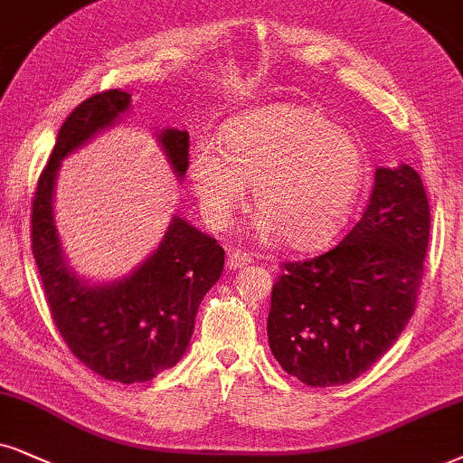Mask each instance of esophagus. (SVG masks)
Returning a JSON list of instances; mask_svg holds the SVG:
<instances>
[{"label":"esophagus","instance_id":"1","mask_svg":"<svg viewBox=\"0 0 463 463\" xmlns=\"http://www.w3.org/2000/svg\"><path fill=\"white\" fill-rule=\"evenodd\" d=\"M250 262H251V256L245 254V251H241V250L228 251V256H226V267L231 269V271H237V269L248 267Z\"/></svg>","mask_w":463,"mask_h":463}]
</instances>
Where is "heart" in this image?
Here are the masks:
<instances>
[{
  "mask_svg": "<svg viewBox=\"0 0 463 463\" xmlns=\"http://www.w3.org/2000/svg\"><path fill=\"white\" fill-rule=\"evenodd\" d=\"M365 151L353 134L301 104H273L239 115L222 130V147H192L190 181L204 218L231 224L251 188L254 231L309 250L335 235L365 181Z\"/></svg>",
  "mask_w": 463,
  "mask_h": 463,
  "instance_id": "obj_1",
  "label": "heart"
}]
</instances>
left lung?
Returning <instances> with one entry per match:
<instances>
[{
	"label": "left lung",
	"mask_w": 463,
	"mask_h": 463,
	"mask_svg": "<svg viewBox=\"0 0 463 463\" xmlns=\"http://www.w3.org/2000/svg\"><path fill=\"white\" fill-rule=\"evenodd\" d=\"M430 203L408 164L376 168L370 204L325 254L286 262L273 284L269 348L309 387L346 384L393 346L417 306Z\"/></svg>",
	"instance_id": "1"
}]
</instances>
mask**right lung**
<instances>
[{"mask_svg": "<svg viewBox=\"0 0 463 463\" xmlns=\"http://www.w3.org/2000/svg\"><path fill=\"white\" fill-rule=\"evenodd\" d=\"M130 109V93L100 91L80 102L57 134L32 203V251L63 342L83 365L115 383H147L177 365L194 333L198 306L224 269V250L179 215L143 265L115 282L90 284L68 265L52 213L61 160ZM181 179L188 171L190 137L166 128L157 134Z\"/></svg>", "mask_w": 463, "mask_h": 463, "instance_id": "add662e5", "label": "right lung"}]
</instances>
